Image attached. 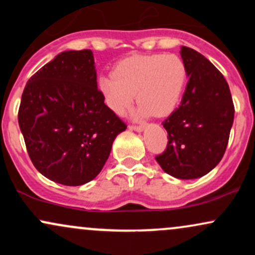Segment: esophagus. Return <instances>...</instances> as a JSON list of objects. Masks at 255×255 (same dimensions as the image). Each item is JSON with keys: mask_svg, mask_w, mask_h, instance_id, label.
I'll use <instances>...</instances> for the list:
<instances>
[{"mask_svg": "<svg viewBox=\"0 0 255 255\" xmlns=\"http://www.w3.org/2000/svg\"><path fill=\"white\" fill-rule=\"evenodd\" d=\"M129 129L136 130V131H141L142 129H144V125H130Z\"/></svg>", "mask_w": 255, "mask_h": 255, "instance_id": "esophagus-1", "label": "esophagus"}]
</instances>
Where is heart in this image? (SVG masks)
I'll use <instances>...</instances> for the list:
<instances>
[{"mask_svg": "<svg viewBox=\"0 0 255 255\" xmlns=\"http://www.w3.org/2000/svg\"><path fill=\"white\" fill-rule=\"evenodd\" d=\"M186 80V66L177 55H134L116 64L113 75L99 79L98 86L105 104L118 115L130 107L136 92L140 115L163 118L177 105Z\"/></svg>", "mask_w": 255, "mask_h": 255, "instance_id": "b5f03b06", "label": "heart"}]
</instances>
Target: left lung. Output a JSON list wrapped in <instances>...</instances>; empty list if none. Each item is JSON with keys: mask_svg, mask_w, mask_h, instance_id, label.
<instances>
[{"mask_svg": "<svg viewBox=\"0 0 255 255\" xmlns=\"http://www.w3.org/2000/svg\"><path fill=\"white\" fill-rule=\"evenodd\" d=\"M180 54L189 79L181 104L163 121L166 148L154 158L166 174L191 180L223 158L235 108L227 80L206 57L188 46Z\"/></svg>", "mask_w": 255, "mask_h": 255, "instance_id": "obj_1", "label": "left lung"}]
</instances>
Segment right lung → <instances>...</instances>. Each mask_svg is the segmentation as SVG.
<instances>
[{
  "mask_svg": "<svg viewBox=\"0 0 255 255\" xmlns=\"http://www.w3.org/2000/svg\"><path fill=\"white\" fill-rule=\"evenodd\" d=\"M30 159L64 186L101 172L127 125L104 104L92 51H63L28 79L17 113Z\"/></svg>",
  "mask_w": 255,
  "mask_h": 255,
  "instance_id": "obj_1",
  "label": "right lung"
}]
</instances>
